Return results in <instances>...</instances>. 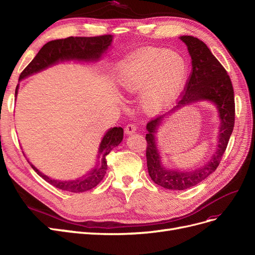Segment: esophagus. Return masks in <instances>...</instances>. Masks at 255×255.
Segmentation results:
<instances>
[{"mask_svg": "<svg viewBox=\"0 0 255 255\" xmlns=\"http://www.w3.org/2000/svg\"><path fill=\"white\" fill-rule=\"evenodd\" d=\"M135 131H136V126L133 123H129L126 125V127H125L126 134H131V133L135 132Z\"/></svg>", "mask_w": 255, "mask_h": 255, "instance_id": "obj_1", "label": "esophagus"}]
</instances>
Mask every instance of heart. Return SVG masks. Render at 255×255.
I'll return each mask as SVG.
<instances>
[{
	"instance_id": "heart-1",
	"label": "heart",
	"mask_w": 255,
	"mask_h": 255,
	"mask_svg": "<svg viewBox=\"0 0 255 255\" xmlns=\"http://www.w3.org/2000/svg\"><path fill=\"white\" fill-rule=\"evenodd\" d=\"M187 73V63L177 52L143 49L121 64L119 89L127 94L141 91L140 105L148 114L164 109L177 96Z\"/></svg>"
}]
</instances>
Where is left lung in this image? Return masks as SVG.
Returning a JSON list of instances; mask_svg holds the SVG:
<instances>
[{"mask_svg":"<svg viewBox=\"0 0 255 255\" xmlns=\"http://www.w3.org/2000/svg\"><path fill=\"white\" fill-rule=\"evenodd\" d=\"M180 39L188 47L192 59V69L184 90L180 94L178 105L173 110L194 101L210 100L216 104L219 111L221 126L218 149L211 161L204 167L192 171H179L165 169L161 166L155 142L157 127L161 124L165 115L154 118L146 124L148 134L145 135V156L149 175L155 184L170 190L188 189L207 179L216 170L233 133L236 116L234 88L224 67L202 40L192 36H182Z\"/></svg>","mask_w":255,"mask_h":255,"instance_id":"left-lung-1","label":"left lung"}]
</instances>
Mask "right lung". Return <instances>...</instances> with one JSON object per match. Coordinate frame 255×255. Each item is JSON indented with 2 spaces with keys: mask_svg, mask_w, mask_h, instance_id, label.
Wrapping results in <instances>:
<instances>
[{
  "mask_svg": "<svg viewBox=\"0 0 255 255\" xmlns=\"http://www.w3.org/2000/svg\"><path fill=\"white\" fill-rule=\"evenodd\" d=\"M112 35H101L95 37H68L65 39L52 40L47 42L43 47L39 50L36 57L32 62L25 67L23 71L19 75V79H22L35 72H38L46 67L57 63L58 61L63 60H83V61H94L98 60L102 53L109 48L112 43ZM18 86L15 89V96L17 94ZM123 139V128L114 127L107 131L104 135L99 148L100 159L98 161L97 167L94 169L89 176L84 177L83 179H77L75 181H56L48 178L47 176L40 172L33 164L32 168L38 173V175L47 181L52 186L57 188L69 192H85L93 189L97 186L100 181L103 179L106 169L107 161L106 157L111 153V151L117 146Z\"/></svg>",
  "mask_w": 255,
  "mask_h": 255,
  "instance_id": "add662e5",
  "label": "right lung"
}]
</instances>
